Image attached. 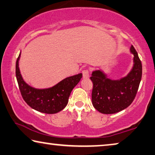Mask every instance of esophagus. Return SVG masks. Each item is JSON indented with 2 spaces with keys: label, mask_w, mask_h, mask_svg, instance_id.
Segmentation results:
<instances>
[{
  "label": "esophagus",
  "mask_w": 155,
  "mask_h": 155,
  "mask_svg": "<svg viewBox=\"0 0 155 155\" xmlns=\"http://www.w3.org/2000/svg\"><path fill=\"white\" fill-rule=\"evenodd\" d=\"M83 73V77L84 78H89V72L87 70H84L82 71Z\"/></svg>",
  "instance_id": "esophagus-1"
}]
</instances>
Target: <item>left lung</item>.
<instances>
[{
    "label": "left lung",
    "instance_id": "8db88e82",
    "mask_svg": "<svg viewBox=\"0 0 155 155\" xmlns=\"http://www.w3.org/2000/svg\"><path fill=\"white\" fill-rule=\"evenodd\" d=\"M130 51L134 55V65L126 77L112 80L102 71H92V102L94 108L101 114H113L121 111L132 103L137 95L142 77V64L132 45Z\"/></svg>",
    "mask_w": 155,
    "mask_h": 155
}]
</instances>
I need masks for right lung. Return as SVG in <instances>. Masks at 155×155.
Instances as JSON below:
<instances>
[{
    "instance_id": "right-lung-1",
    "label": "right lung",
    "mask_w": 155,
    "mask_h": 155,
    "mask_svg": "<svg viewBox=\"0 0 155 155\" xmlns=\"http://www.w3.org/2000/svg\"><path fill=\"white\" fill-rule=\"evenodd\" d=\"M20 55L21 54L16 62V77L21 94L27 104L44 114H54L63 110L68 104L71 91L81 79L82 74L65 78L51 87L35 88L23 79L18 68Z\"/></svg>"
}]
</instances>
